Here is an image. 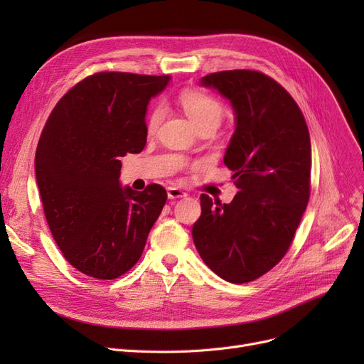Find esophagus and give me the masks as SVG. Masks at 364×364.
I'll list each match as a JSON object with an SVG mask.
<instances>
[{
	"instance_id": "1",
	"label": "esophagus",
	"mask_w": 364,
	"mask_h": 364,
	"mask_svg": "<svg viewBox=\"0 0 364 364\" xmlns=\"http://www.w3.org/2000/svg\"><path fill=\"white\" fill-rule=\"evenodd\" d=\"M167 196H168V199L173 200V199H179V197H185L186 193L182 191L181 188H176V186H168Z\"/></svg>"
}]
</instances>
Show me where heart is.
Instances as JSON below:
<instances>
[{"mask_svg":"<svg viewBox=\"0 0 364 364\" xmlns=\"http://www.w3.org/2000/svg\"><path fill=\"white\" fill-rule=\"evenodd\" d=\"M179 103L185 114L191 118L193 123L202 129L206 126H218L223 119L226 109L223 103L202 90H185L179 95ZM165 117V107L162 103H158L151 107L147 118L149 132H155Z\"/></svg>","mask_w":364,"mask_h":364,"instance_id":"1","label":"heart"}]
</instances>
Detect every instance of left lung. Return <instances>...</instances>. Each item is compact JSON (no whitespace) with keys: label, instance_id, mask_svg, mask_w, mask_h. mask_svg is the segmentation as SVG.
Instances as JSON below:
<instances>
[{"label":"left lung","instance_id":"obj_1","mask_svg":"<svg viewBox=\"0 0 364 364\" xmlns=\"http://www.w3.org/2000/svg\"><path fill=\"white\" fill-rule=\"evenodd\" d=\"M232 105L235 132L225 153L238 193L230 203L200 196L193 226L200 258L220 278L245 284L287 253L310 199L311 142L293 97L259 71L202 77Z\"/></svg>","mask_w":364,"mask_h":364}]
</instances>
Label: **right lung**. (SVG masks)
I'll use <instances>...</instances> for the list:
<instances>
[{
    "instance_id": "1",
    "label": "right lung",
    "mask_w": 364,
    "mask_h": 364,
    "mask_svg": "<svg viewBox=\"0 0 364 364\" xmlns=\"http://www.w3.org/2000/svg\"><path fill=\"white\" fill-rule=\"evenodd\" d=\"M170 75L97 73L54 106L35 158L54 241L74 269L115 279L135 266L167 200L158 183L121 186V156L142 151L151 97Z\"/></svg>"
}]
</instances>
